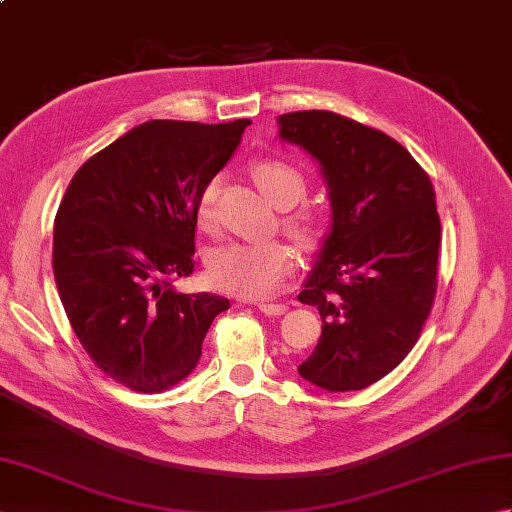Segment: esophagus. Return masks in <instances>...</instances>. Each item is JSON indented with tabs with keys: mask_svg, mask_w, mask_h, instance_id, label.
<instances>
[{
	"mask_svg": "<svg viewBox=\"0 0 512 512\" xmlns=\"http://www.w3.org/2000/svg\"><path fill=\"white\" fill-rule=\"evenodd\" d=\"M259 310L268 314V317H277V314H284L288 306L286 303H259Z\"/></svg>",
	"mask_w": 512,
	"mask_h": 512,
	"instance_id": "34e87169",
	"label": "esophagus"
}]
</instances>
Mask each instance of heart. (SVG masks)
Here are the masks:
<instances>
[{"label":"heart","instance_id":"heart-1","mask_svg":"<svg viewBox=\"0 0 512 512\" xmlns=\"http://www.w3.org/2000/svg\"><path fill=\"white\" fill-rule=\"evenodd\" d=\"M253 176L266 198L281 209H290L306 195V178L288 162H257ZM217 193L220 178H211L195 202V217L206 231L215 224ZM288 226L308 239L319 233V220L308 211L288 217ZM206 266L217 288L246 299H268L284 290L295 262L290 248L281 242H228L213 250Z\"/></svg>","mask_w":512,"mask_h":512}]
</instances>
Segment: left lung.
Returning a JSON list of instances; mask_svg holds the SVG:
<instances>
[{
	"label": "left lung",
	"instance_id": "1",
	"mask_svg": "<svg viewBox=\"0 0 512 512\" xmlns=\"http://www.w3.org/2000/svg\"><path fill=\"white\" fill-rule=\"evenodd\" d=\"M279 138L319 162L332 222L301 303L321 339L299 376L328 391L365 389L416 345L436 297L440 217L431 180L394 138L334 112L277 118Z\"/></svg>",
	"mask_w": 512,
	"mask_h": 512
}]
</instances>
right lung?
<instances>
[{
	"mask_svg": "<svg viewBox=\"0 0 512 512\" xmlns=\"http://www.w3.org/2000/svg\"><path fill=\"white\" fill-rule=\"evenodd\" d=\"M248 125L143 123L85 162L63 195L52 268L65 314L92 361L140 394L187 378L228 308L171 281L193 273L195 202Z\"/></svg>",
	"mask_w": 512,
	"mask_h": 512,
	"instance_id": "right-lung-1",
	"label": "right lung"
}]
</instances>
